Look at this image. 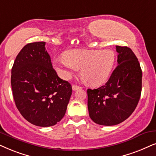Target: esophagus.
Instances as JSON below:
<instances>
[{"instance_id": "obj_1", "label": "esophagus", "mask_w": 156, "mask_h": 156, "mask_svg": "<svg viewBox=\"0 0 156 156\" xmlns=\"http://www.w3.org/2000/svg\"><path fill=\"white\" fill-rule=\"evenodd\" d=\"M72 88H73V90H78V89H80V88H81V87H80V86H77V85H73Z\"/></svg>"}]
</instances>
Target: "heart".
Segmentation results:
<instances>
[{
	"instance_id": "1",
	"label": "heart",
	"mask_w": 156,
	"mask_h": 156,
	"mask_svg": "<svg viewBox=\"0 0 156 156\" xmlns=\"http://www.w3.org/2000/svg\"><path fill=\"white\" fill-rule=\"evenodd\" d=\"M116 56L111 50H73L63 58L53 60L55 70L64 79H69L80 69L85 81L92 86H99L107 80L115 64Z\"/></svg>"
}]
</instances>
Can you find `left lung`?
<instances>
[{
	"label": "left lung",
	"instance_id": "1",
	"mask_svg": "<svg viewBox=\"0 0 156 156\" xmlns=\"http://www.w3.org/2000/svg\"><path fill=\"white\" fill-rule=\"evenodd\" d=\"M118 66L109 80L97 89L87 90L88 109L93 121L112 126L135 111L142 90V70L137 57L127 47L116 46Z\"/></svg>",
	"mask_w": 156,
	"mask_h": 156
}]
</instances>
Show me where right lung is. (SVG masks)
<instances>
[{"label": "right lung", "instance_id": "right-lung-1", "mask_svg": "<svg viewBox=\"0 0 156 156\" xmlns=\"http://www.w3.org/2000/svg\"><path fill=\"white\" fill-rule=\"evenodd\" d=\"M11 83L16 106L29 122L50 127L63 118L72 86L52 68L44 42L23 47L11 69Z\"/></svg>", "mask_w": 156, "mask_h": 156}]
</instances>
